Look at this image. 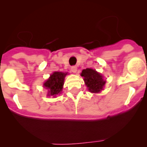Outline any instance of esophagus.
<instances>
[{
	"label": "esophagus",
	"mask_w": 147,
	"mask_h": 147,
	"mask_svg": "<svg viewBox=\"0 0 147 147\" xmlns=\"http://www.w3.org/2000/svg\"><path fill=\"white\" fill-rule=\"evenodd\" d=\"M77 67L76 66H72V67H71V71H72V72H74V73H75V72H77Z\"/></svg>",
	"instance_id": "34e87169"
}]
</instances>
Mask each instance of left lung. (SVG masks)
<instances>
[{
    "mask_svg": "<svg viewBox=\"0 0 147 147\" xmlns=\"http://www.w3.org/2000/svg\"><path fill=\"white\" fill-rule=\"evenodd\" d=\"M81 76L84 78L86 86L90 92L99 93L103 90L106 81L104 80L103 76L95 69L87 68L83 69Z\"/></svg>",
    "mask_w": 147,
    "mask_h": 147,
    "instance_id": "obj_1",
    "label": "left lung"
}]
</instances>
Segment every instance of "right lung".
Instances as JSON below:
<instances>
[{
    "label": "right lung",
    "instance_id": "add662e5",
    "mask_svg": "<svg viewBox=\"0 0 147 147\" xmlns=\"http://www.w3.org/2000/svg\"><path fill=\"white\" fill-rule=\"evenodd\" d=\"M67 72H54L47 81H45L43 86L48 91L47 96L55 97L57 94H60L63 88L65 76Z\"/></svg>",
    "mask_w": 147,
    "mask_h": 147
}]
</instances>
